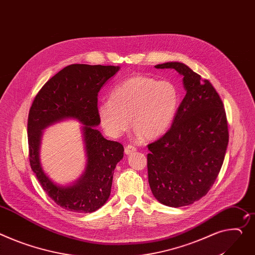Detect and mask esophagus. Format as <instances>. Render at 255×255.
<instances>
[{"label":"esophagus","mask_w":255,"mask_h":255,"mask_svg":"<svg viewBox=\"0 0 255 255\" xmlns=\"http://www.w3.org/2000/svg\"><path fill=\"white\" fill-rule=\"evenodd\" d=\"M134 151H136V148H135L134 146H132V145H128V146L125 148V153H126L127 155H129V154H131V153L134 152Z\"/></svg>","instance_id":"esophagus-1"}]
</instances>
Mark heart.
<instances>
[{
	"label": "heart",
	"mask_w": 255,
	"mask_h": 255,
	"mask_svg": "<svg viewBox=\"0 0 255 255\" xmlns=\"http://www.w3.org/2000/svg\"><path fill=\"white\" fill-rule=\"evenodd\" d=\"M180 105V92L169 81L134 75L117 85L108 101L98 107L106 132L117 138L130 126L147 140L158 138L171 126Z\"/></svg>",
	"instance_id": "heart-1"
}]
</instances>
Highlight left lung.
I'll return each mask as SVG.
<instances>
[{"label":"left lung","mask_w":255,"mask_h":255,"mask_svg":"<svg viewBox=\"0 0 255 255\" xmlns=\"http://www.w3.org/2000/svg\"><path fill=\"white\" fill-rule=\"evenodd\" d=\"M155 67L177 70L187 93L171 128L148 145V182L160 203L186 206L205 196L218 178L229 143L227 115L210 82L187 65L167 62Z\"/></svg>","instance_id":"obj_1"}]
</instances>
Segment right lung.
Returning <instances> with one entry per match:
<instances>
[{
	"label": "right lung",
	"mask_w": 255,
	"mask_h": 255,
	"mask_svg": "<svg viewBox=\"0 0 255 255\" xmlns=\"http://www.w3.org/2000/svg\"><path fill=\"white\" fill-rule=\"evenodd\" d=\"M119 70L120 66L111 65H68L43 86L29 109L27 134L31 169L49 197L66 210L93 212L103 206L110 196L114 168L124 157V146L106 140L93 127L100 124L98 93ZM66 118L76 119L84 125L87 166L78 181L63 187L53 183L43 172L39 146L41 130Z\"/></svg>",
	"instance_id": "add662e5"
}]
</instances>
